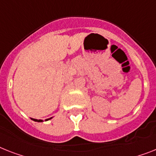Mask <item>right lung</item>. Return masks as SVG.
Wrapping results in <instances>:
<instances>
[{
    "label": "right lung",
    "mask_w": 156,
    "mask_h": 156,
    "mask_svg": "<svg viewBox=\"0 0 156 156\" xmlns=\"http://www.w3.org/2000/svg\"><path fill=\"white\" fill-rule=\"evenodd\" d=\"M51 118H52V117H51V118H48V119H46L45 121H47V120H51ZM31 119L32 120H34V121H36V122H44V120H37V119H33V118H31Z\"/></svg>",
    "instance_id": "add662e5"
}]
</instances>
